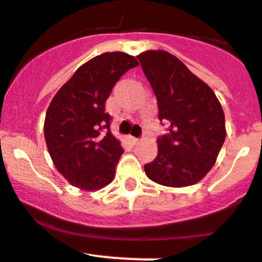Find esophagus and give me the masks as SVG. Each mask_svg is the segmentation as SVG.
Returning <instances> with one entry per match:
<instances>
[{
	"mask_svg": "<svg viewBox=\"0 0 262 262\" xmlns=\"http://www.w3.org/2000/svg\"><path fill=\"white\" fill-rule=\"evenodd\" d=\"M130 141H132V144L133 145H137V144H140V138H136V137H130Z\"/></svg>",
	"mask_w": 262,
	"mask_h": 262,
	"instance_id": "obj_1",
	"label": "esophagus"
}]
</instances>
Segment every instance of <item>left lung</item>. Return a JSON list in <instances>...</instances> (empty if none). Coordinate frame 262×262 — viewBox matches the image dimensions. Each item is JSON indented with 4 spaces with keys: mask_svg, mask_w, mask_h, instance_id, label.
Returning a JSON list of instances; mask_svg holds the SVG:
<instances>
[{
    "mask_svg": "<svg viewBox=\"0 0 262 262\" xmlns=\"http://www.w3.org/2000/svg\"><path fill=\"white\" fill-rule=\"evenodd\" d=\"M137 58L156 93L159 121L170 124L169 133L157 140L158 154L145 172L167 187L195 185L212 169L226 140L219 100L170 52L150 50Z\"/></svg>",
    "mask_w": 262,
    "mask_h": 262,
    "instance_id": "8db88e82",
    "label": "left lung"
}]
</instances>
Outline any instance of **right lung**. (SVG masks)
Wrapping results in <instances>:
<instances>
[{"instance_id": "right-lung-1", "label": "right lung", "mask_w": 262, "mask_h": 262, "mask_svg": "<svg viewBox=\"0 0 262 262\" xmlns=\"http://www.w3.org/2000/svg\"><path fill=\"white\" fill-rule=\"evenodd\" d=\"M137 66L125 52H104L77 68L50 103L47 149L58 171L75 187L95 191L115 179L124 149L109 129L105 101L118 79Z\"/></svg>"}]
</instances>
